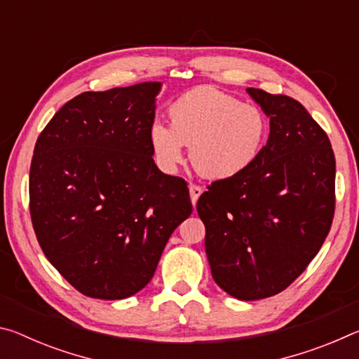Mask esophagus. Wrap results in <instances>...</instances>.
<instances>
[{"label": "esophagus", "mask_w": 359, "mask_h": 359, "mask_svg": "<svg viewBox=\"0 0 359 359\" xmlns=\"http://www.w3.org/2000/svg\"><path fill=\"white\" fill-rule=\"evenodd\" d=\"M203 187H199V185H194V184H191L190 185V198H191V203H193V205H196V203H198V199H199V196H201L203 194Z\"/></svg>", "instance_id": "obj_1"}]
</instances>
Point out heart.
Instances as JSON below:
<instances>
[{"mask_svg":"<svg viewBox=\"0 0 359 359\" xmlns=\"http://www.w3.org/2000/svg\"><path fill=\"white\" fill-rule=\"evenodd\" d=\"M168 115L171 127L156 121L150 128L151 151L168 172L184 163L187 145L203 177H238L257 163L269 135V121L259 107L210 87L184 93Z\"/></svg>","mask_w":359,"mask_h":359,"instance_id":"heart-1","label":"heart"}]
</instances>
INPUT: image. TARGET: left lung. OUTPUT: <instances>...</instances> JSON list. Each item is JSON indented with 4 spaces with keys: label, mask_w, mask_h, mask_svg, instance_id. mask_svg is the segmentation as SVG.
<instances>
[{
    "label": "left lung",
    "mask_w": 359,
    "mask_h": 359,
    "mask_svg": "<svg viewBox=\"0 0 359 359\" xmlns=\"http://www.w3.org/2000/svg\"><path fill=\"white\" fill-rule=\"evenodd\" d=\"M247 93L269 117V139L250 169L212 182L196 209L215 283L255 301L290 287L323 245L336 209V158L299 101Z\"/></svg>",
    "instance_id": "1"
}]
</instances>
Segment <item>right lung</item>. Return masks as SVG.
Here are the masks:
<instances>
[{
	"mask_svg": "<svg viewBox=\"0 0 359 359\" xmlns=\"http://www.w3.org/2000/svg\"><path fill=\"white\" fill-rule=\"evenodd\" d=\"M160 82L85 92L60 109L34 145L29 214L52 266L82 294L125 299L155 274L191 215L187 182L154 161Z\"/></svg>",
	"mask_w": 359,
	"mask_h": 359,
	"instance_id": "add662e5",
	"label": "right lung"
}]
</instances>
